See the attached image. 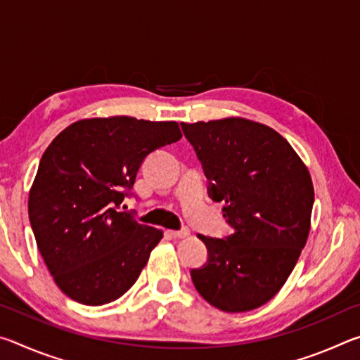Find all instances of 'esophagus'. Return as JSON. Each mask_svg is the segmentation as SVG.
Wrapping results in <instances>:
<instances>
[{"label":"esophagus","instance_id":"obj_1","mask_svg":"<svg viewBox=\"0 0 360 360\" xmlns=\"http://www.w3.org/2000/svg\"><path fill=\"white\" fill-rule=\"evenodd\" d=\"M169 235H172L173 238H186V236L188 235V229L182 227L181 230H172L169 231Z\"/></svg>","mask_w":360,"mask_h":360}]
</instances>
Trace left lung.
<instances>
[{
	"mask_svg": "<svg viewBox=\"0 0 360 360\" xmlns=\"http://www.w3.org/2000/svg\"><path fill=\"white\" fill-rule=\"evenodd\" d=\"M202 163L212 202L233 233L200 235L208 260L191 270L195 289L222 311H251L288 281L307 245L314 203L307 167L285 139L246 119L181 124Z\"/></svg>",
	"mask_w": 360,
	"mask_h": 360,
	"instance_id": "obj_1",
	"label": "left lung"
}]
</instances>
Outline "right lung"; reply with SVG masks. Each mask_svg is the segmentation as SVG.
Masks as SVG:
<instances>
[{"label": "right lung", "mask_w": 360, "mask_h": 360, "mask_svg": "<svg viewBox=\"0 0 360 360\" xmlns=\"http://www.w3.org/2000/svg\"><path fill=\"white\" fill-rule=\"evenodd\" d=\"M176 122L89 119L70 125L42 155L28 198L38 249L65 295L98 307L129 290L162 230L120 211L144 158L181 139Z\"/></svg>", "instance_id": "1"}]
</instances>
